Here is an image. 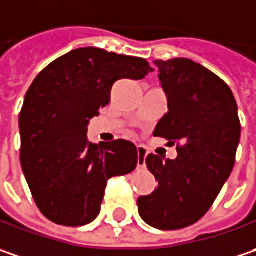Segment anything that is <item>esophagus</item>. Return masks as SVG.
Here are the masks:
<instances>
[{
	"label": "esophagus",
	"mask_w": 256,
	"mask_h": 256,
	"mask_svg": "<svg viewBox=\"0 0 256 256\" xmlns=\"http://www.w3.org/2000/svg\"><path fill=\"white\" fill-rule=\"evenodd\" d=\"M146 156H148L146 148L138 146V169H144L146 168Z\"/></svg>",
	"instance_id": "34e87169"
}]
</instances>
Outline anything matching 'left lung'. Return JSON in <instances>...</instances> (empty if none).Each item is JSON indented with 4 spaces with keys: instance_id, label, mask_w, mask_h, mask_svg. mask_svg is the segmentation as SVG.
<instances>
[{
    "instance_id": "obj_1",
    "label": "left lung",
    "mask_w": 256,
    "mask_h": 256,
    "mask_svg": "<svg viewBox=\"0 0 256 256\" xmlns=\"http://www.w3.org/2000/svg\"><path fill=\"white\" fill-rule=\"evenodd\" d=\"M154 64L168 113L153 134L178 143V158H146L158 188L138 206L148 225L173 230L194 225L215 202L235 164L240 123L232 90L216 74L189 58Z\"/></svg>"
}]
</instances>
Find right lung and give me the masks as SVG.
Segmentation results:
<instances>
[{
	"label": "right lung",
	"instance_id": "obj_1",
	"mask_svg": "<svg viewBox=\"0 0 256 256\" xmlns=\"http://www.w3.org/2000/svg\"><path fill=\"white\" fill-rule=\"evenodd\" d=\"M150 72L144 58L84 47L54 60L34 78L20 113V159L36 205L51 222H93L107 180L136 169L138 148L132 142L93 144L87 126L110 103L113 84Z\"/></svg>",
	"mask_w": 256,
	"mask_h": 256
}]
</instances>
